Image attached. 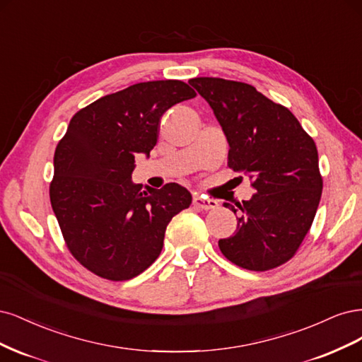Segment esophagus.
<instances>
[{
    "instance_id": "1",
    "label": "esophagus",
    "mask_w": 362,
    "mask_h": 362,
    "mask_svg": "<svg viewBox=\"0 0 362 362\" xmlns=\"http://www.w3.org/2000/svg\"><path fill=\"white\" fill-rule=\"evenodd\" d=\"M192 204L198 209H204V211H207V209H215L218 206L215 200H211V198H206L203 195H194Z\"/></svg>"
}]
</instances>
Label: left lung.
<instances>
[{
	"instance_id": "obj_1",
	"label": "left lung",
	"mask_w": 362,
	"mask_h": 362,
	"mask_svg": "<svg viewBox=\"0 0 362 362\" xmlns=\"http://www.w3.org/2000/svg\"><path fill=\"white\" fill-rule=\"evenodd\" d=\"M189 84L214 110L230 146L228 167L252 180L255 194L238 209V228L219 239L235 264L267 271L293 257L316 216L323 182L313 138L286 107L252 86L223 78Z\"/></svg>"
}]
</instances>
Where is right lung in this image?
Masks as SVG:
<instances>
[{"label":"right lung","mask_w":362,"mask_h":362,"mask_svg":"<svg viewBox=\"0 0 362 362\" xmlns=\"http://www.w3.org/2000/svg\"><path fill=\"white\" fill-rule=\"evenodd\" d=\"M182 81H148L107 95L78 111L54 155L49 197L63 238L88 271L131 279L153 263L167 226L192 195L177 183L162 189L132 183L135 155L150 156L160 117L192 99Z\"/></svg>","instance_id":"obj_1"}]
</instances>
